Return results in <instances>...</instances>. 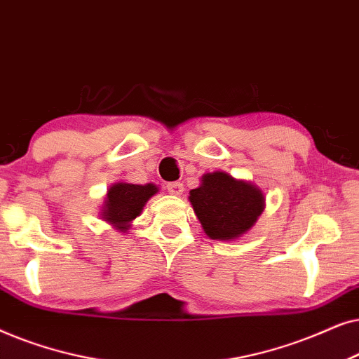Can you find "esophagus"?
<instances>
[{"instance_id":"obj_1","label":"esophagus","mask_w":359,"mask_h":359,"mask_svg":"<svg viewBox=\"0 0 359 359\" xmlns=\"http://www.w3.org/2000/svg\"><path fill=\"white\" fill-rule=\"evenodd\" d=\"M167 192H169L170 195H175V197H179V195H182V192H184V185L180 182L167 184Z\"/></svg>"}]
</instances>
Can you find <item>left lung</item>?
I'll return each mask as SVG.
<instances>
[{"label": "left lung", "instance_id": "8db88e82", "mask_svg": "<svg viewBox=\"0 0 359 359\" xmlns=\"http://www.w3.org/2000/svg\"><path fill=\"white\" fill-rule=\"evenodd\" d=\"M189 202L210 240L235 241L255 226L264 212L266 197L250 180L235 179L228 172L203 174Z\"/></svg>", "mask_w": 359, "mask_h": 359}]
</instances>
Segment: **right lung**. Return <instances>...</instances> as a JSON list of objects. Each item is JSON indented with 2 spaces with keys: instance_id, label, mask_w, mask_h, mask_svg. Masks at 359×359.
Returning <instances> with one entry per match:
<instances>
[{
  "instance_id": "right-lung-1",
  "label": "right lung",
  "mask_w": 359,
  "mask_h": 359,
  "mask_svg": "<svg viewBox=\"0 0 359 359\" xmlns=\"http://www.w3.org/2000/svg\"><path fill=\"white\" fill-rule=\"evenodd\" d=\"M159 192L156 184H128L119 182L109 185L104 202L100 210V218L111 224L118 231L126 233L131 228L133 219L137 218L147 200Z\"/></svg>"
}]
</instances>
